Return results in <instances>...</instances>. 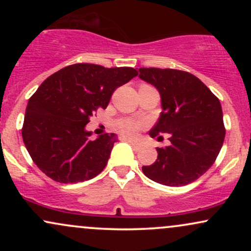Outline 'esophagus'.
Instances as JSON below:
<instances>
[{"label":"esophagus","mask_w":251,"mask_h":251,"mask_svg":"<svg viewBox=\"0 0 251 251\" xmlns=\"http://www.w3.org/2000/svg\"><path fill=\"white\" fill-rule=\"evenodd\" d=\"M127 142L129 143V145L132 146V148H133L134 150H139L140 149V145L138 143H135V142H133V140H127Z\"/></svg>","instance_id":"obj_1"}]
</instances>
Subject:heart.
Masks as SVG:
<instances>
[{
    "mask_svg": "<svg viewBox=\"0 0 251 251\" xmlns=\"http://www.w3.org/2000/svg\"><path fill=\"white\" fill-rule=\"evenodd\" d=\"M143 123L139 120L128 119V118H122V119L117 120L114 123V128L119 134L124 135V137L132 138L138 133L139 129H142Z\"/></svg>",
    "mask_w": 251,
    "mask_h": 251,
    "instance_id": "obj_1",
    "label": "heart"
}]
</instances>
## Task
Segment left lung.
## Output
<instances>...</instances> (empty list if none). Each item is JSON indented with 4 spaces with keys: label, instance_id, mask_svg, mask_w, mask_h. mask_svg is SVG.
<instances>
[{
    "label": "left lung",
    "instance_id": "8db88e82",
    "mask_svg": "<svg viewBox=\"0 0 251 251\" xmlns=\"http://www.w3.org/2000/svg\"><path fill=\"white\" fill-rule=\"evenodd\" d=\"M139 77L159 91L163 112L152 138L169 134L170 145L157 148V160L143 166L150 179L168 186L188 185L215 163L226 137L218 98L189 72L139 68Z\"/></svg>",
    "mask_w": 251,
    "mask_h": 251
}]
</instances>
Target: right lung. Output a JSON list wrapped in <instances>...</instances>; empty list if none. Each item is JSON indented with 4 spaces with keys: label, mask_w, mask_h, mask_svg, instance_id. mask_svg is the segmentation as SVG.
I'll return each mask as SVG.
<instances>
[{
    "label": "right lung",
    "mask_w": 251,
    "mask_h": 251,
    "mask_svg": "<svg viewBox=\"0 0 251 251\" xmlns=\"http://www.w3.org/2000/svg\"><path fill=\"white\" fill-rule=\"evenodd\" d=\"M138 75L131 67L75 63L45 80L25 108L22 138L33 162L46 176L62 184L94 178L105 169L116 134L92 140L85 129L112 94Z\"/></svg>",
    "instance_id": "add662e5"
}]
</instances>
